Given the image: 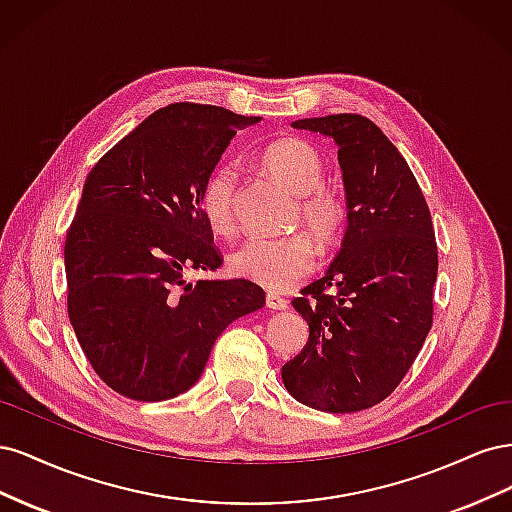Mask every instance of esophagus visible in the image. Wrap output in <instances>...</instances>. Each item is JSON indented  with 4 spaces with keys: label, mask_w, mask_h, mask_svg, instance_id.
<instances>
[{
    "label": "esophagus",
    "mask_w": 512,
    "mask_h": 512,
    "mask_svg": "<svg viewBox=\"0 0 512 512\" xmlns=\"http://www.w3.org/2000/svg\"><path fill=\"white\" fill-rule=\"evenodd\" d=\"M267 307L269 309H277V312H282V309H288V301L284 297H280V294L269 292L267 294Z\"/></svg>",
    "instance_id": "esophagus-1"
}]
</instances>
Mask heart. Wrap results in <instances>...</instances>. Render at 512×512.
I'll return each mask as SVG.
<instances>
[{"label":"heart","instance_id":"1","mask_svg":"<svg viewBox=\"0 0 512 512\" xmlns=\"http://www.w3.org/2000/svg\"><path fill=\"white\" fill-rule=\"evenodd\" d=\"M265 173L294 198V220L301 222L322 247L333 245L344 232L348 207L337 190L324 188V164L316 147L301 138H282L260 153ZM237 173L222 164L207 175L198 194V209L215 235L235 228ZM318 250L307 235L280 239H247L230 256V271L269 290H288L316 267Z\"/></svg>","mask_w":512,"mask_h":512}]
</instances>
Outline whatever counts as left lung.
<instances>
[{
  "instance_id": "8db88e82",
  "label": "left lung",
  "mask_w": 512,
  "mask_h": 512,
  "mask_svg": "<svg viewBox=\"0 0 512 512\" xmlns=\"http://www.w3.org/2000/svg\"><path fill=\"white\" fill-rule=\"evenodd\" d=\"M290 126L337 145L348 226L331 267L292 301L309 339L282 380L309 408L359 412L397 389L431 329V215L404 156L374 121L342 113Z\"/></svg>"
}]
</instances>
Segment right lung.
<instances>
[{
  "mask_svg": "<svg viewBox=\"0 0 512 512\" xmlns=\"http://www.w3.org/2000/svg\"><path fill=\"white\" fill-rule=\"evenodd\" d=\"M258 121L170 104L91 168L66 237L68 316L91 367L123 397L192 389L228 324L265 305L254 282L183 277L222 265L198 194L237 130Z\"/></svg>",
  "mask_w": 512,
  "mask_h": 512,
  "instance_id": "obj_1",
  "label": "right lung"
}]
</instances>
